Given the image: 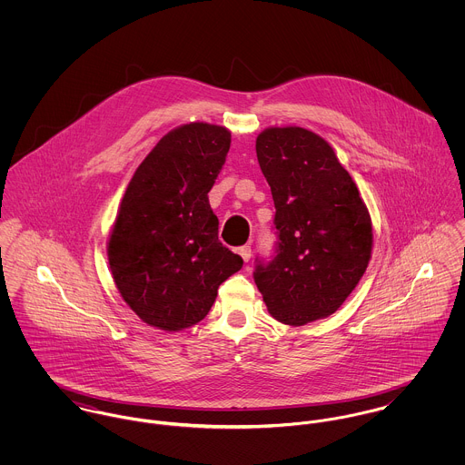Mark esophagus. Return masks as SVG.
Returning a JSON list of instances; mask_svg holds the SVG:
<instances>
[{
  "label": "esophagus",
  "mask_w": 465,
  "mask_h": 465,
  "mask_svg": "<svg viewBox=\"0 0 465 465\" xmlns=\"http://www.w3.org/2000/svg\"><path fill=\"white\" fill-rule=\"evenodd\" d=\"M251 252H252V251H251V247H249V245H243V247H240V249H238V254L242 256V260H243L245 263H249V260H251Z\"/></svg>",
  "instance_id": "esophagus-1"
}]
</instances>
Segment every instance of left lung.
I'll list each match as a JSON object with an SVG mask.
<instances>
[{
  "instance_id": "1",
  "label": "left lung",
  "mask_w": 465,
  "mask_h": 465,
  "mask_svg": "<svg viewBox=\"0 0 465 465\" xmlns=\"http://www.w3.org/2000/svg\"><path fill=\"white\" fill-rule=\"evenodd\" d=\"M256 153L272 190L279 243L254 281L268 313L286 326L332 315L365 273L372 220L331 144L308 129L268 127Z\"/></svg>"
}]
</instances>
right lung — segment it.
Wrapping results in <instances>:
<instances>
[{
  "label": "right lung",
  "mask_w": 465,
  "mask_h": 465,
  "mask_svg": "<svg viewBox=\"0 0 465 465\" xmlns=\"http://www.w3.org/2000/svg\"><path fill=\"white\" fill-rule=\"evenodd\" d=\"M229 146L222 125H181L159 139L125 190L107 258L122 299L152 328L195 326L243 265L220 243L207 197Z\"/></svg>",
  "instance_id": "add662e5"
}]
</instances>
